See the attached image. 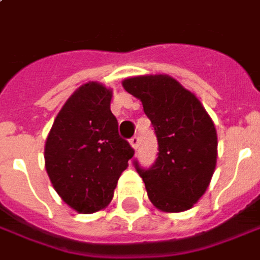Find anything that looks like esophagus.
Listing matches in <instances>:
<instances>
[{
  "mask_svg": "<svg viewBox=\"0 0 260 260\" xmlns=\"http://www.w3.org/2000/svg\"><path fill=\"white\" fill-rule=\"evenodd\" d=\"M129 142H131V146L135 149V150L139 148V138H138V136H134V138H131Z\"/></svg>",
  "mask_w": 260,
  "mask_h": 260,
  "instance_id": "obj_1",
  "label": "esophagus"
}]
</instances>
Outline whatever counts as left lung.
I'll return each instance as SVG.
<instances>
[{
  "label": "left lung",
  "mask_w": 260,
  "mask_h": 260,
  "mask_svg": "<svg viewBox=\"0 0 260 260\" xmlns=\"http://www.w3.org/2000/svg\"><path fill=\"white\" fill-rule=\"evenodd\" d=\"M155 129L159 153L152 168L135 169L149 200L165 212L190 210L206 193L217 165V131L193 92L168 74L122 81Z\"/></svg>",
  "instance_id": "obj_1"
}]
</instances>
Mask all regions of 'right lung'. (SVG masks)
<instances>
[{
    "label": "right lung",
    "mask_w": 260,
    "mask_h": 260,
    "mask_svg": "<svg viewBox=\"0 0 260 260\" xmlns=\"http://www.w3.org/2000/svg\"><path fill=\"white\" fill-rule=\"evenodd\" d=\"M112 91L97 81L79 87L54 119L45 166L61 200L81 214L104 210L135 150L118 134Z\"/></svg>",
    "instance_id": "1"
}]
</instances>
